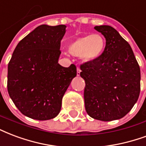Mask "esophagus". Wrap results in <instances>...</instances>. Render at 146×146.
Instances as JSON below:
<instances>
[{
	"label": "esophagus",
	"mask_w": 146,
	"mask_h": 146,
	"mask_svg": "<svg viewBox=\"0 0 146 146\" xmlns=\"http://www.w3.org/2000/svg\"><path fill=\"white\" fill-rule=\"evenodd\" d=\"M76 71H77V76H80V72H81V70H80V67H77V69H76Z\"/></svg>",
	"instance_id": "34e87169"
}]
</instances>
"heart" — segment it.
<instances>
[{"mask_svg": "<svg viewBox=\"0 0 146 146\" xmlns=\"http://www.w3.org/2000/svg\"><path fill=\"white\" fill-rule=\"evenodd\" d=\"M105 47V38L101 35L93 34L73 41L68 46V50L73 56H81L86 61L94 62L101 57Z\"/></svg>", "mask_w": 146, "mask_h": 146, "instance_id": "obj_1", "label": "heart"}]
</instances>
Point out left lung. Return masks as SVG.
<instances>
[{
  "mask_svg": "<svg viewBox=\"0 0 146 146\" xmlns=\"http://www.w3.org/2000/svg\"><path fill=\"white\" fill-rule=\"evenodd\" d=\"M94 29L106 39L100 59L80 65L85 80L86 111L93 118L110 121L121 118L133 108L140 94V68L130 45L109 25Z\"/></svg>",
  "mask_w": 146,
  "mask_h": 146,
  "instance_id": "obj_1",
  "label": "left lung"
}]
</instances>
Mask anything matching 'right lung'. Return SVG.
<instances>
[{
  "label": "right lung",
  "mask_w": 146,
  "mask_h": 146,
  "mask_svg": "<svg viewBox=\"0 0 146 146\" xmlns=\"http://www.w3.org/2000/svg\"><path fill=\"white\" fill-rule=\"evenodd\" d=\"M66 26L42 25L21 39L7 66V91L20 111L32 119L56 117L76 67L58 63Z\"/></svg>",
  "instance_id": "obj_1"
}]
</instances>
